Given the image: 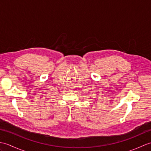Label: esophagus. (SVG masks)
Wrapping results in <instances>:
<instances>
[{
	"label": "esophagus",
	"instance_id": "1",
	"mask_svg": "<svg viewBox=\"0 0 151 151\" xmlns=\"http://www.w3.org/2000/svg\"><path fill=\"white\" fill-rule=\"evenodd\" d=\"M70 89H73V88H74V86H73V85H70V87H69Z\"/></svg>",
	"mask_w": 151,
	"mask_h": 151
}]
</instances>
